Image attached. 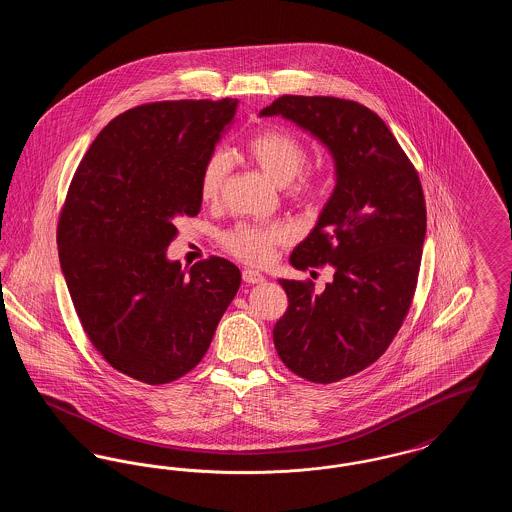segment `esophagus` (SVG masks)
Here are the masks:
<instances>
[{"mask_svg":"<svg viewBox=\"0 0 512 512\" xmlns=\"http://www.w3.org/2000/svg\"><path fill=\"white\" fill-rule=\"evenodd\" d=\"M242 278H244L245 284H261L265 282V276L253 268H245L242 270Z\"/></svg>","mask_w":512,"mask_h":512,"instance_id":"1","label":"esophagus"}]
</instances>
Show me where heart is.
Listing matches in <instances>:
<instances>
[{
  "mask_svg": "<svg viewBox=\"0 0 512 512\" xmlns=\"http://www.w3.org/2000/svg\"><path fill=\"white\" fill-rule=\"evenodd\" d=\"M247 155L257 167L276 184L290 186V194L311 203L317 201L324 190L322 176L305 171L309 163V149L290 130L265 128L253 134L245 144ZM230 172V157L224 151H213L199 172L197 190L203 201H215ZM292 232L284 224H238L222 234V245L228 253L245 263H267L278 245L288 244Z\"/></svg>",
  "mask_w": 512,
  "mask_h": 512,
  "instance_id": "1",
  "label": "heart"
}]
</instances>
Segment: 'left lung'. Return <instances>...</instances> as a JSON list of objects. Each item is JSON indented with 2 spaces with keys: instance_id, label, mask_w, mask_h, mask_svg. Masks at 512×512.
Returning <instances> with one entry per match:
<instances>
[{
  "instance_id": "obj_1",
  "label": "left lung",
  "mask_w": 512,
  "mask_h": 512,
  "mask_svg": "<svg viewBox=\"0 0 512 512\" xmlns=\"http://www.w3.org/2000/svg\"><path fill=\"white\" fill-rule=\"evenodd\" d=\"M282 115L330 149L336 188L313 232L293 249L299 270L330 265L334 280H280L288 309L272 330L293 374L334 384L376 363L413 303L426 201L413 163L386 122L351 99L282 96L261 117Z\"/></svg>"
}]
</instances>
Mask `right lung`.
Returning <instances> with one entry per match:
<instances>
[{
    "mask_svg": "<svg viewBox=\"0 0 512 512\" xmlns=\"http://www.w3.org/2000/svg\"><path fill=\"white\" fill-rule=\"evenodd\" d=\"M238 101L146 103L109 122L74 172L57 224L59 261L99 355L149 386L188 374L240 288L238 267L167 259L174 220L195 217L205 159Z\"/></svg>",
    "mask_w": 512,
    "mask_h": 512,
    "instance_id": "obj_1",
    "label": "right lung"
}]
</instances>
